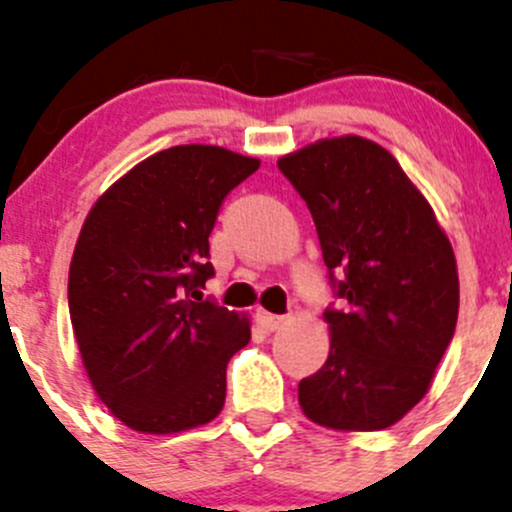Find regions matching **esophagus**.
<instances>
[{
  "label": "esophagus",
  "instance_id": "obj_1",
  "mask_svg": "<svg viewBox=\"0 0 512 512\" xmlns=\"http://www.w3.org/2000/svg\"><path fill=\"white\" fill-rule=\"evenodd\" d=\"M257 322H260L267 332H275V330H280L282 322H285V317L272 315V312H267V310H257Z\"/></svg>",
  "mask_w": 512,
  "mask_h": 512
}]
</instances>
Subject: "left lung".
I'll list each match as a JSON object with an SVG mask.
<instances>
[{"mask_svg": "<svg viewBox=\"0 0 512 512\" xmlns=\"http://www.w3.org/2000/svg\"><path fill=\"white\" fill-rule=\"evenodd\" d=\"M315 222L332 302L330 355L300 380L302 413L335 430H382L428 393L458 322L448 237L388 150L332 137L277 162Z\"/></svg>", "mask_w": 512, "mask_h": 512, "instance_id": "obj_1", "label": "left lung"}]
</instances>
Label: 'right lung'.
<instances>
[{"label": "right lung", "instance_id": "obj_1", "mask_svg": "<svg viewBox=\"0 0 512 512\" xmlns=\"http://www.w3.org/2000/svg\"><path fill=\"white\" fill-rule=\"evenodd\" d=\"M260 160L212 145L147 157L84 220L69 317L99 400L127 428L170 435L217 418L250 322L202 297L225 197Z\"/></svg>", "mask_w": 512, "mask_h": 512}]
</instances>
